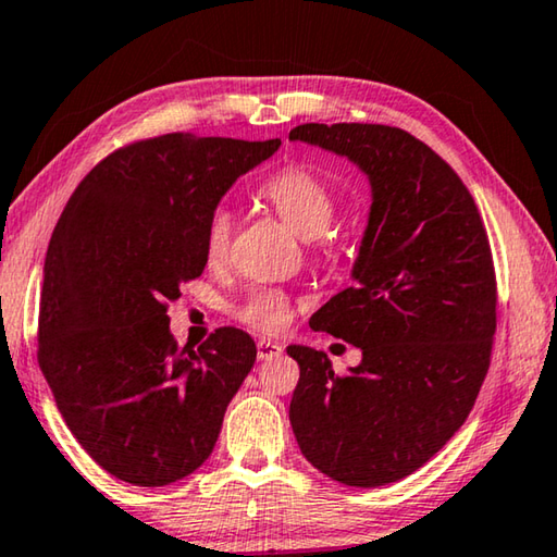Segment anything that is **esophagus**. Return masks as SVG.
<instances>
[{
	"instance_id": "obj_1",
	"label": "esophagus",
	"mask_w": 557,
	"mask_h": 557,
	"mask_svg": "<svg viewBox=\"0 0 557 557\" xmlns=\"http://www.w3.org/2000/svg\"><path fill=\"white\" fill-rule=\"evenodd\" d=\"M282 354V344L272 342V338H258V358L260 361H270Z\"/></svg>"
}]
</instances>
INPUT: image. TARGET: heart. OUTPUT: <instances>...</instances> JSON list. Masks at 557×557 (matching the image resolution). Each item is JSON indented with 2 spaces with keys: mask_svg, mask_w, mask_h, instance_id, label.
Listing matches in <instances>:
<instances>
[{
  "mask_svg": "<svg viewBox=\"0 0 557 557\" xmlns=\"http://www.w3.org/2000/svg\"><path fill=\"white\" fill-rule=\"evenodd\" d=\"M262 196L280 213V219L305 240L319 238L334 221L336 203L332 191H329L322 178H317L301 166H287L275 176H270L262 184ZM231 233L233 213L225 206H219V209L211 211L209 223H206V256L211 260H221L228 250ZM238 314L250 326L277 332L289 319V301L280 292L262 289L248 297V301L238 309Z\"/></svg>",
  "mask_w": 557,
  "mask_h": 557,
  "instance_id": "1",
  "label": "heart"
}]
</instances>
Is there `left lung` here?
<instances>
[{
	"label": "left lung",
	"mask_w": 557,
	"mask_h": 557,
	"mask_svg": "<svg viewBox=\"0 0 557 557\" xmlns=\"http://www.w3.org/2000/svg\"><path fill=\"white\" fill-rule=\"evenodd\" d=\"M289 143L346 157L371 186L351 287L309 319L361 348V363L336 375L324 351L287 346L299 366L292 432L334 482L393 484L447 445L488 371L496 280L484 223L455 169L405 129L307 122Z\"/></svg>",
	"instance_id": "1"
}]
</instances>
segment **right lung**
<instances>
[{
	"instance_id": "1",
	"label": "right lung",
	"mask_w": 557,
	"mask_h": 557,
	"mask_svg": "<svg viewBox=\"0 0 557 557\" xmlns=\"http://www.w3.org/2000/svg\"><path fill=\"white\" fill-rule=\"evenodd\" d=\"M280 145L184 132L145 139L102 159L55 223L39 366L73 437L122 482L166 486L194 474L256 363V342L233 326L186 351L166 305L209 262L211 211Z\"/></svg>"
}]
</instances>
